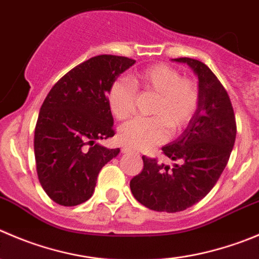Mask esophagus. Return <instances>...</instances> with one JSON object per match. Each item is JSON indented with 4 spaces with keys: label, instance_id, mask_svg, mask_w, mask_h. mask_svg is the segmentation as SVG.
Instances as JSON below:
<instances>
[{
    "label": "esophagus",
    "instance_id": "34e87169",
    "mask_svg": "<svg viewBox=\"0 0 259 259\" xmlns=\"http://www.w3.org/2000/svg\"><path fill=\"white\" fill-rule=\"evenodd\" d=\"M122 152L123 154H131V152H135V151L132 149H130V147H123Z\"/></svg>",
    "mask_w": 259,
    "mask_h": 259
}]
</instances>
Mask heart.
I'll use <instances>...</instances> for the list:
<instances>
[{
  "label": "heart",
  "instance_id": "obj_1",
  "mask_svg": "<svg viewBox=\"0 0 259 259\" xmlns=\"http://www.w3.org/2000/svg\"><path fill=\"white\" fill-rule=\"evenodd\" d=\"M132 83L117 80L108 91L110 112L117 119H125L135 109V88L156 94L151 113L155 117L135 118L119 128L118 139L124 146L147 150L168 139L191 123L199 105V90L192 78L183 77L178 70L156 63L136 73Z\"/></svg>",
  "mask_w": 259,
  "mask_h": 259
}]
</instances>
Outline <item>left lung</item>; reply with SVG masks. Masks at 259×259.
Segmentation results:
<instances>
[{
    "mask_svg": "<svg viewBox=\"0 0 259 259\" xmlns=\"http://www.w3.org/2000/svg\"><path fill=\"white\" fill-rule=\"evenodd\" d=\"M198 76L199 105L183 134L162 147L169 159L181 161L174 168L142 156L144 168L131 179L135 198L154 211L178 212L201 201L213 188L230 157L236 122L228 91L201 61L176 58Z\"/></svg>",
    "mask_w": 259,
    "mask_h": 259,
    "instance_id": "obj_1",
    "label": "left lung"
}]
</instances>
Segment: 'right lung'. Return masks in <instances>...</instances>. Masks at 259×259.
<instances>
[{
  "label": "right lung",
  "mask_w": 259,
  "mask_h": 259,
  "mask_svg": "<svg viewBox=\"0 0 259 259\" xmlns=\"http://www.w3.org/2000/svg\"><path fill=\"white\" fill-rule=\"evenodd\" d=\"M135 62L112 54L90 58L62 76L44 99L34 132L36 173L58 205L88 201L100 169L119 154L95 141L114 136L108 91Z\"/></svg>",
  "instance_id": "1"
}]
</instances>
